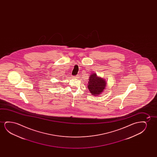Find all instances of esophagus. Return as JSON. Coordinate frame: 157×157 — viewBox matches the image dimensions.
Here are the masks:
<instances>
[{
  "label": "esophagus",
  "instance_id": "1",
  "mask_svg": "<svg viewBox=\"0 0 157 157\" xmlns=\"http://www.w3.org/2000/svg\"><path fill=\"white\" fill-rule=\"evenodd\" d=\"M74 78H79V76H78V75H76V76H75Z\"/></svg>",
  "mask_w": 157,
  "mask_h": 157
}]
</instances>
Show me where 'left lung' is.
I'll list each match as a JSON object with an SVG mask.
<instances>
[{
  "label": "left lung",
  "instance_id": "left-lung-1",
  "mask_svg": "<svg viewBox=\"0 0 157 157\" xmlns=\"http://www.w3.org/2000/svg\"><path fill=\"white\" fill-rule=\"evenodd\" d=\"M90 76L87 87L91 94L94 96L101 94L105 90V80L98 76L95 73H92Z\"/></svg>",
  "mask_w": 157,
  "mask_h": 157
}]
</instances>
